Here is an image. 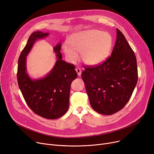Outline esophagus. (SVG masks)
Wrapping results in <instances>:
<instances>
[{"label":"esophagus","instance_id":"34e87169","mask_svg":"<svg viewBox=\"0 0 154 154\" xmlns=\"http://www.w3.org/2000/svg\"><path fill=\"white\" fill-rule=\"evenodd\" d=\"M75 71H76V72H77V75H78V76H80V75H81V74H82V70H81V69H80V68H79V67L76 68V69H75Z\"/></svg>","mask_w":154,"mask_h":154}]
</instances>
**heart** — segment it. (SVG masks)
<instances>
[{
	"label": "heart",
	"mask_w": 154,
	"mask_h": 154,
	"mask_svg": "<svg viewBox=\"0 0 154 154\" xmlns=\"http://www.w3.org/2000/svg\"><path fill=\"white\" fill-rule=\"evenodd\" d=\"M69 45L63 44L62 50L71 62L78 60V54L87 66H94L106 60L110 54L113 38L108 32L97 29L80 31L70 35Z\"/></svg>",
	"instance_id": "heart-1"
}]
</instances>
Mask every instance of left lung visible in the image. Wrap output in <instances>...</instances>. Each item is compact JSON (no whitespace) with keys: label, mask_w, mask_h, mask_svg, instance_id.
<instances>
[{"label":"left lung","mask_w":154,"mask_h":154,"mask_svg":"<svg viewBox=\"0 0 154 154\" xmlns=\"http://www.w3.org/2000/svg\"><path fill=\"white\" fill-rule=\"evenodd\" d=\"M82 79L91 107L100 114H114L128 102L138 80L137 60L118 29L111 56L98 66L85 67Z\"/></svg>","instance_id":"obj_1"}]
</instances>
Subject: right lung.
<instances>
[{
	"mask_svg": "<svg viewBox=\"0 0 154 154\" xmlns=\"http://www.w3.org/2000/svg\"><path fill=\"white\" fill-rule=\"evenodd\" d=\"M48 35V32L35 31L30 35L19 56L17 76L19 88L30 109L39 116L56 119L69 109L70 85L77 74L74 65L62 59L60 42L54 47L57 61L49 73L38 79L30 77L26 68V57L38 39Z\"/></svg>",
	"mask_w": 154,
	"mask_h": 154,
	"instance_id": "add662e5",
	"label": "right lung"
}]
</instances>
